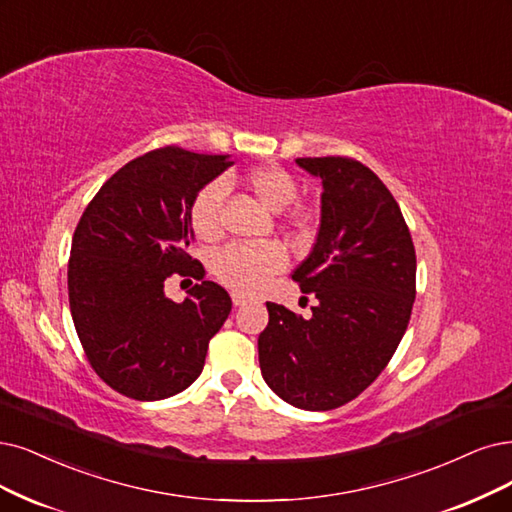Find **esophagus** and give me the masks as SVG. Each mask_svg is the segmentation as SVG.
<instances>
[{"label":"esophagus","instance_id":"1","mask_svg":"<svg viewBox=\"0 0 512 512\" xmlns=\"http://www.w3.org/2000/svg\"><path fill=\"white\" fill-rule=\"evenodd\" d=\"M232 301H234V306H244L246 304V295L240 293V291H232Z\"/></svg>","mask_w":512,"mask_h":512}]
</instances>
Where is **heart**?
<instances>
[{
	"instance_id": "b5f03b06",
	"label": "heart",
	"mask_w": 512,
	"mask_h": 512,
	"mask_svg": "<svg viewBox=\"0 0 512 512\" xmlns=\"http://www.w3.org/2000/svg\"><path fill=\"white\" fill-rule=\"evenodd\" d=\"M246 187L266 204L270 211H285L297 198V181L289 170L278 164L253 168L244 179ZM225 187L221 181L204 185L189 206V221L200 238H215L221 232V206ZM304 217L301 208H295L293 219ZM215 272L236 289L253 291L261 287L268 276L280 272L287 263V253L274 242L259 244H230L215 255Z\"/></svg>"
}]
</instances>
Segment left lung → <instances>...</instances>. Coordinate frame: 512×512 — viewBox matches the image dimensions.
Returning <instances> with one entry per match:
<instances>
[{"label":"left lung","instance_id":"1","mask_svg":"<svg viewBox=\"0 0 512 512\" xmlns=\"http://www.w3.org/2000/svg\"><path fill=\"white\" fill-rule=\"evenodd\" d=\"M295 162L323 181L314 249L293 272L316 306L304 318L268 301L259 367L282 401L329 411L371 386L401 344L415 249L399 204L371 168L342 156Z\"/></svg>","mask_w":512,"mask_h":512}]
</instances>
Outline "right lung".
<instances>
[{"mask_svg":"<svg viewBox=\"0 0 512 512\" xmlns=\"http://www.w3.org/2000/svg\"><path fill=\"white\" fill-rule=\"evenodd\" d=\"M234 162L162 147L130 160L90 200L67 270L75 331L101 380L135 401L168 399L196 382L232 299L187 255L189 206ZM175 271L203 282L181 305L163 295Z\"/></svg>","mask_w":512,"mask_h":512,"instance_id":"add662e5","label":"right lung"}]
</instances>
